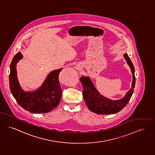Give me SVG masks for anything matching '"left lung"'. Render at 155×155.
Instances as JSON below:
<instances>
[{
	"mask_svg": "<svg viewBox=\"0 0 155 155\" xmlns=\"http://www.w3.org/2000/svg\"><path fill=\"white\" fill-rule=\"evenodd\" d=\"M133 74L131 87L122 99L116 100L108 99L99 92L89 77L82 76L80 81L83 87V96L88 108L97 114L111 115L121 111L127 105L134 92L136 84L134 67L127 54H124Z\"/></svg>",
	"mask_w": 155,
	"mask_h": 155,
	"instance_id": "1",
	"label": "left lung"
}]
</instances>
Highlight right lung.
<instances>
[{
    "label": "right lung",
    "instance_id": "add662e5",
    "mask_svg": "<svg viewBox=\"0 0 155 155\" xmlns=\"http://www.w3.org/2000/svg\"><path fill=\"white\" fill-rule=\"evenodd\" d=\"M22 58L18 52L10 64L9 85L13 97L21 107L31 113H47L53 110L59 104L62 97L59 74L62 68L52 71L37 89L26 92L19 85L16 69L17 63Z\"/></svg>",
    "mask_w": 155,
    "mask_h": 155
}]
</instances>
